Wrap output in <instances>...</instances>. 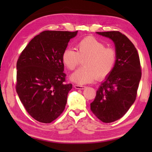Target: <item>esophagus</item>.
Here are the masks:
<instances>
[{
	"mask_svg": "<svg viewBox=\"0 0 152 152\" xmlns=\"http://www.w3.org/2000/svg\"><path fill=\"white\" fill-rule=\"evenodd\" d=\"M74 88L78 89H83L86 88V86H80V85H74Z\"/></svg>",
	"mask_w": 152,
	"mask_h": 152,
	"instance_id": "esophagus-1",
	"label": "esophagus"
}]
</instances>
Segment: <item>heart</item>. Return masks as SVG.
<instances>
[{"label": "heart", "instance_id": "obj_1", "mask_svg": "<svg viewBox=\"0 0 152 152\" xmlns=\"http://www.w3.org/2000/svg\"><path fill=\"white\" fill-rule=\"evenodd\" d=\"M76 50L66 49L62 54V62L66 69L74 70L83 61V68L77 70L70 80L78 84L91 83L97 78L103 80L110 74L116 62V51L91 36H88L76 44Z\"/></svg>", "mask_w": 152, "mask_h": 152}]
</instances>
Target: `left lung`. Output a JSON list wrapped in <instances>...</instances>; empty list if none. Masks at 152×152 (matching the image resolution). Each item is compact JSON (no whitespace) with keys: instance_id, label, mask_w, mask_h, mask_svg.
<instances>
[{"instance_id":"8db88e82","label":"left lung","mask_w":152,"mask_h":152,"mask_svg":"<svg viewBox=\"0 0 152 152\" xmlns=\"http://www.w3.org/2000/svg\"><path fill=\"white\" fill-rule=\"evenodd\" d=\"M96 33L114 42L116 62L110 74L96 91L91 110L101 121L111 123L122 118L136 100L142 76L140 58L134 44L120 32Z\"/></svg>"}]
</instances>
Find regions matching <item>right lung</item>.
I'll return each mask as SVG.
<instances>
[{"instance_id": "right-lung-1", "label": "right lung", "mask_w": 152, "mask_h": 152, "mask_svg": "<svg viewBox=\"0 0 152 152\" xmlns=\"http://www.w3.org/2000/svg\"><path fill=\"white\" fill-rule=\"evenodd\" d=\"M78 31H45L32 39L17 61L15 89L28 114L50 124L62 114L67 95L62 54Z\"/></svg>"}]
</instances>
